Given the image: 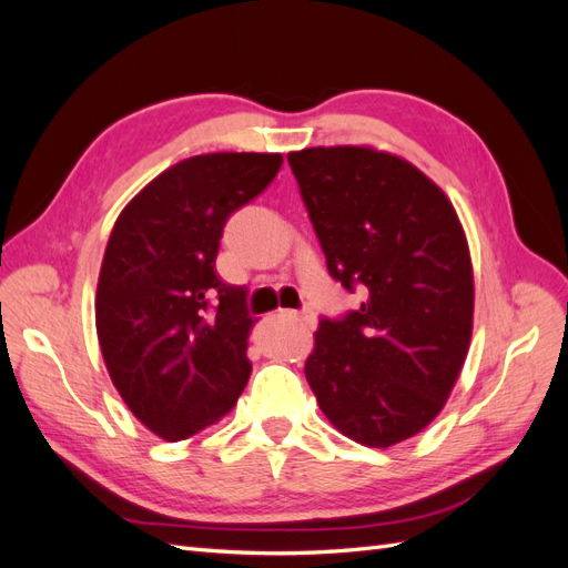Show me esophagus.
<instances>
[{
	"mask_svg": "<svg viewBox=\"0 0 568 568\" xmlns=\"http://www.w3.org/2000/svg\"><path fill=\"white\" fill-rule=\"evenodd\" d=\"M284 317H291V320H301V322H305L307 326H315V317L313 315H307V313H284Z\"/></svg>",
	"mask_w": 568,
	"mask_h": 568,
	"instance_id": "esophagus-1",
	"label": "esophagus"
}]
</instances>
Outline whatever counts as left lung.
<instances>
[{"mask_svg":"<svg viewBox=\"0 0 568 568\" xmlns=\"http://www.w3.org/2000/svg\"><path fill=\"white\" fill-rule=\"evenodd\" d=\"M288 163L326 255L365 303L322 320L305 359L324 417L367 448L432 424L474 329V267L453 201L417 165L374 146H313Z\"/></svg>","mask_w":568,"mask_h":568,"instance_id":"obj_1","label":"left lung"}]
</instances>
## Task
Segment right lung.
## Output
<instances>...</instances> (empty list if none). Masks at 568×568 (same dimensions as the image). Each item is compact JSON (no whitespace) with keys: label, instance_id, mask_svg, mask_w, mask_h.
I'll return each instance as SVG.
<instances>
[{"label":"right lung","instance_id":"obj_1","mask_svg":"<svg viewBox=\"0 0 568 568\" xmlns=\"http://www.w3.org/2000/svg\"><path fill=\"white\" fill-rule=\"evenodd\" d=\"M282 153H201L153 178L123 211L99 270V348L120 398L163 440L217 424L242 395L255 317L222 282L227 217L280 173Z\"/></svg>","mask_w":568,"mask_h":568}]
</instances>
